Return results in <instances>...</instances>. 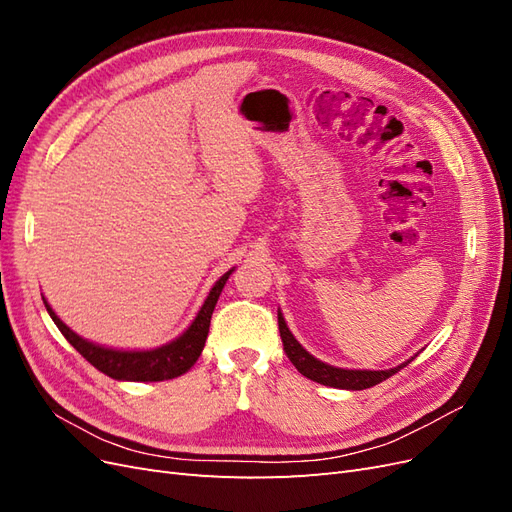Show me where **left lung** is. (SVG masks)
Instances as JSON below:
<instances>
[{"mask_svg":"<svg viewBox=\"0 0 512 512\" xmlns=\"http://www.w3.org/2000/svg\"><path fill=\"white\" fill-rule=\"evenodd\" d=\"M277 324H280V335L284 342V350L288 354V359L292 361V365L299 369V374H303L305 378L314 380L318 384L324 386H333V389H346V391H363V389H371V386L380 384L382 380L391 378L393 374H397L399 369H404L412 359L404 361L397 367L391 369H344V367H335L329 363H322L320 359H316L314 354H309L294 335L290 333L288 324L284 320L282 309H277Z\"/></svg>","mask_w":512,"mask_h":512,"instance_id":"left-lung-1","label":"left lung"}]
</instances>
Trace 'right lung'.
Here are the masks:
<instances>
[{
  "label": "right lung",
  "instance_id": "add662e5",
  "mask_svg": "<svg viewBox=\"0 0 512 512\" xmlns=\"http://www.w3.org/2000/svg\"><path fill=\"white\" fill-rule=\"evenodd\" d=\"M232 271H235V267L226 271L220 280L213 284L203 307L198 309V314L188 329H185L179 337H175L173 342L162 344L158 348H149V350H117V348H106V346L89 342V339L74 333L68 324L53 312L49 301L44 297L42 301H44L46 312H49V316L57 324V329L61 331V335H64L91 365H94L98 371H102V374L123 382H162V380H173L177 376H183L185 371L194 367V363L198 361V356L203 352L207 342L215 303H218L222 288L226 286Z\"/></svg>",
  "mask_w": 512,
  "mask_h": 512
}]
</instances>
